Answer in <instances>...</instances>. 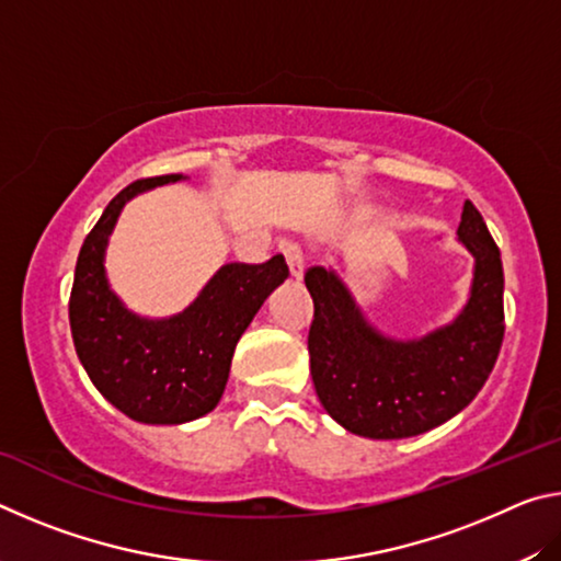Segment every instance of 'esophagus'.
<instances>
[{
    "instance_id": "esophagus-1",
    "label": "esophagus",
    "mask_w": 561,
    "mask_h": 561,
    "mask_svg": "<svg viewBox=\"0 0 561 561\" xmlns=\"http://www.w3.org/2000/svg\"><path fill=\"white\" fill-rule=\"evenodd\" d=\"M284 260H287V267L291 279H301L304 277V257H301V250L297 244H287L284 247Z\"/></svg>"
}]
</instances>
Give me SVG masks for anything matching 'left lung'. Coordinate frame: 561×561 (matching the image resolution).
Masks as SVG:
<instances>
[{"instance_id":"8db88e82","label":"left lung","mask_w":561,"mask_h":561,"mask_svg":"<svg viewBox=\"0 0 561 561\" xmlns=\"http://www.w3.org/2000/svg\"><path fill=\"white\" fill-rule=\"evenodd\" d=\"M458 242L474 260L468 301L448 324L417 339L376 329L334 270L304 274L314 299L311 381L341 428L374 440L413 438L458 415L485 386L505 336V277L497 244L470 201Z\"/></svg>"}]
</instances>
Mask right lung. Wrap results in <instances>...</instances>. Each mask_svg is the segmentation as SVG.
Masks as SVG:
<instances>
[{
	"label": "right lung",
	"mask_w": 561,
	"mask_h": 561,
	"mask_svg": "<svg viewBox=\"0 0 561 561\" xmlns=\"http://www.w3.org/2000/svg\"><path fill=\"white\" fill-rule=\"evenodd\" d=\"M185 175L146 178L113 197L79 252L69 301L73 346L93 386L121 413L148 425H180L220 403L232 354L264 299L289 277L282 254L230 262L183 311L148 319L130 311L106 274V247L128 201Z\"/></svg>",
	"instance_id": "right-lung-1"
}]
</instances>
